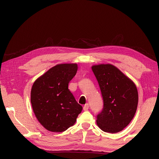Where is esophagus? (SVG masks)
I'll use <instances>...</instances> for the list:
<instances>
[{"instance_id":"1","label":"esophagus","mask_w":159,"mask_h":159,"mask_svg":"<svg viewBox=\"0 0 159 159\" xmlns=\"http://www.w3.org/2000/svg\"><path fill=\"white\" fill-rule=\"evenodd\" d=\"M88 109H89V104H85L83 107V110L87 111V110H88Z\"/></svg>"}]
</instances>
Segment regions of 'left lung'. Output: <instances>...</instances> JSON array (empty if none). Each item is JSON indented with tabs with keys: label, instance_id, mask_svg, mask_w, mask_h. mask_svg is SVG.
<instances>
[{
	"label": "left lung",
	"instance_id": "left-lung-1",
	"mask_svg": "<svg viewBox=\"0 0 159 159\" xmlns=\"http://www.w3.org/2000/svg\"><path fill=\"white\" fill-rule=\"evenodd\" d=\"M92 69L98 82L104 107L96 123L106 133H116L130 124L136 113L138 92L135 84L112 64H98Z\"/></svg>",
	"mask_w": 159,
	"mask_h": 159
}]
</instances>
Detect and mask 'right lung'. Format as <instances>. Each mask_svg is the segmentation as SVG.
Masks as SVG:
<instances>
[{"mask_svg": "<svg viewBox=\"0 0 159 159\" xmlns=\"http://www.w3.org/2000/svg\"><path fill=\"white\" fill-rule=\"evenodd\" d=\"M76 63L57 64L37 79L31 91V102L39 122L46 130L61 133L73 126L83 107L68 89L76 75Z\"/></svg>", "mask_w": 159, "mask_h": 159, "instance_id": "obj_1", "label": "right lung"}]
</instances>
